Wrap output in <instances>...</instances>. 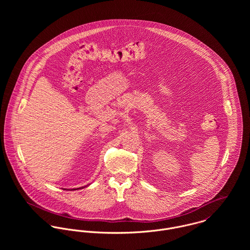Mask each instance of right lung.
Returning a JSON list of instances; mask_svg holds the SVG:
<instances>
[{
	"instance_id": "obj_1",
	"label": "right lung",
	"mask_w": 250,
	"mask_h": 250,
	"mask_svg": "<svg viewBox=\"0 0 250 250\" xmlns=\"http://www.w3.org/2000/svg\"><path fill=\"white\" fill-rule=\"evenodd\" d=\"M84 187H83V188H73V189H71V190H75V189H80V188H83Z\"/></svg>"
}]
</instances>
